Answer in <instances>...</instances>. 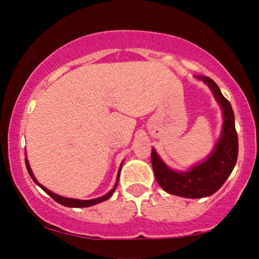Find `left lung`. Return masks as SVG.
I'll list each match as a JSON object with an SVG mask.
<instances>
[{
    "instance_id": "8db88e82",
    "label": "left lung",
    "mask_w": 259,
    "mask_h": 259,
    "mask_svg": "<svg viewBox=\"0 0 259 259\" xmlns=\"http://www.w3.org/2000/svg\"><path fill=\"white\" fill-rule=\"evenodd\" d=\"M213 92L224 115L222 137L210 157L189 172H176L168 168L152 150L151 160L155 179L162 190L186 198L208 197L221 189L231 175L238 157V136L235 127V114L228 99L224 98L218 84L208 76L198 75Z\"/></svg>"
}]
</instances>
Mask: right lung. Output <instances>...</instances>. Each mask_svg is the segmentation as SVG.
Listing matches in <instances>:
<instances>
[{
    "label": "right lung",
    "instance_id": "add662e5",
    "mask_svg": "<svg viewBox=\"0 0 259 259\" xmlns=\"http://www.w3.org/2000/svg\"><path fill=\"white\" fill-rule=\"evenodd\" d=\"M26 166H27L28 173H29V176L31 177V179L34 180V183H35V184H37V185L40 186L41 189L44 190L46 193L49 194V196H51V197L53 198V199H54V200L56 201V203L61 204V205H63V206H67V207H88V206H92V205L99 204V203H101V201L107 200L108 198L111 197L113 193H114V191H115V189H116V186H118V183H119V176H120V169H121V166H120L119 172H118V179H116L115 185H114V187H113V189H112L111 191H109V192H108L107 194H105V196H102V197L95 198V199H91V200H79V199H72V198H65V197L58 196V194L53 193L52 191H49L48 189H46L45 186H42L41 184L38 183L36 179H35V177H34V175H33V172H31L30 166H29V164H28L27 158H26Z\"/></svg>",
    "mask_w": 259,
    "mask_h": 259
}]
</instances>
